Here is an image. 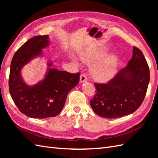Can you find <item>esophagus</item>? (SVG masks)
Returning <instances> with one entry per match:
<instances>
[{
	"label": "esophagus",
	"instance_id": "obj_1",
	"mask_svg": "<svg viewBox=\"0 0 158 158\" xmlns=\"http://www.w3.org/2000/svg\"><path fill=\"white\" fill-rule=\"evenodd\" d=\"M87 80H88V79H87L86 76H85L84 74H82L80 75V82L83 83V82H86Z\"/></svg>",
	"mask_w": 158,
	"mask_h": 158
}]
</instances>
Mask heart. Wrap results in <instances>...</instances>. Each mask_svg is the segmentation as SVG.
Instances as JSON below:
<instances>
[{
  "label": "heart",
  "instance_id": "b5f03b06",
  "mask_svg": "<svg viewBox=\"0 0 158 158\" xmlns=\"http://www.w3.org/2000/svg\"><path fill=\"white\" fill-rule=\"evenodd\" d=\"M106 52L107 49L103 47H90L80 54V58L83 63L94 64L90 69V73L92 78L99 82H106L112 79L118 69V56L111 54L104 57Z\"/></svg>",
  "mask_w": 158,
  "mask_h": 158
}]
</instances>
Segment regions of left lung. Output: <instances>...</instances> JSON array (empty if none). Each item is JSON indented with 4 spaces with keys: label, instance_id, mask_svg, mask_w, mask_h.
<instances>
[{
    "label": "left lung",
    "instance_id": "1",
    "mask_svg": "<svg viewBox=\"0 0 158 158\" xmlns=\"http://www.w3.org/2000/svg\"><path fill=\"white\" fill-rule=\"evenodd\" d=\"M150 82V70L142 52L133 47L132 59L106 84H94L96 92L91 107L99 116L114 118L139 108Z\"/></svg>",
    "mask_w": 158,
    "mask_h": 158
}]
</instances>
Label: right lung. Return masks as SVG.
<instances>
[{
  "label": "right lung",
  "instance_id": "1",
  "mask_svg": "<svg viewBox=\"0 0 158 158\" xmlns=\"http://www.w3.org/2000/svg\"><path fill=\"white\" fill-rule=\"evenodd\" d=\"M49 45L48 35L35 36L26 41L14 54L10 64L9 92L19 110L31 118H45L59 114L63 109L70 91L79 82L80 73L51 69L45 78L35 85H29L23 81L22 68L37 56L42 55V49Z\"/></svg>",
  "mask_w": 158,
  "mask_h": 158
}]
</instances>
